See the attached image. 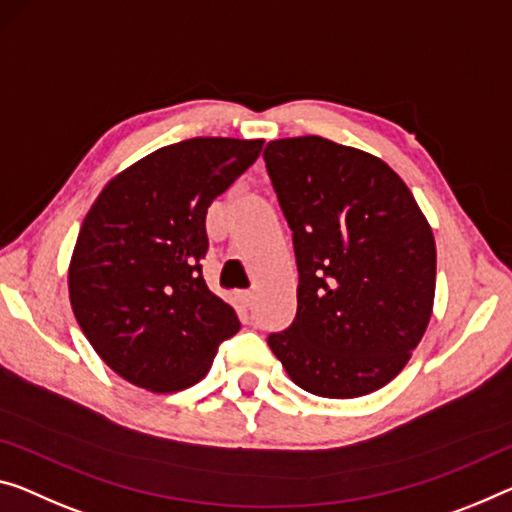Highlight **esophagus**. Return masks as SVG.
<instances>
[{"label":"esophagus","instance_id":"esophagus-1","mask_svg":"<svg viewBox=\"0 0 512 512\" xmlns=\"http://www.w3.org/2000/svg\"><path fill=\"white\" fill-rule=\"evenodd\" d=\"M238 297H240V302L245 304V306H249L251 302H254V293H251V290H245V293H240Z\"/></svg>","mask_w":512,"mask_h":512}]
</instances>
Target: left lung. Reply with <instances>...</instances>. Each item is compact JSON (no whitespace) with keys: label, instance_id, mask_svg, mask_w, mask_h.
Segmentation results:
<instances>
[{"label":"left lung","instance_id":"8db88e82","mask_svg":"<svg viewBox=\"0 0 512 512\" xmlns=\"http://www.w3.org/2000/svg\"><path fill=\"white\" fill-rule=\"evenodd\" d=\"M265 167L293 231L297 316L267 345L297 387L357 398L403 371L435 302L426 215L387 162L325 137L274 139Z\"/></svg>","mask_w":512,"mask_h":512}]
</instances>
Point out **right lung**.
Instances as JSON below:
<instances>
[{
    "instance_id": "1",
    "label": "right lung",
    "mask_w": 512,
    "mask_h": 512,
    "mask_svg": "<svg viewBox=\"0 0 512 512\" xmlns=\"http://www.w3.org/2000/svg\"><path fill=\"white\" fill-rule=\"evenodd\" d=\"M263 144L194 137L157 148L109 180L86 212L68 267L70 304L98 357L135 387H192L240 329L201 274L206 215Z\"/></svg>"
}]
</instances>
